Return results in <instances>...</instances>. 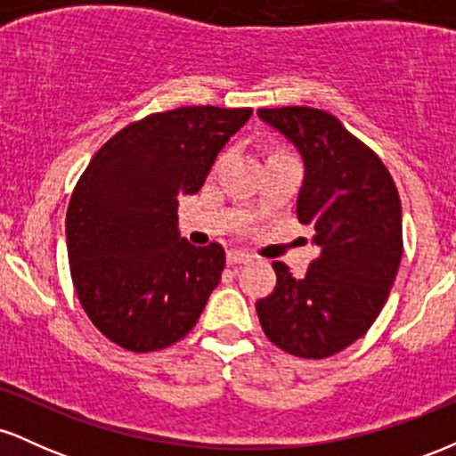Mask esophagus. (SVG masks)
I'll return each mask as SVG.
<instances>
[{
  "instance_id": "obj_1",
  "label": "esophagus",
  "mask_w": 456,
  "mask_h": 456,
  "mask_svg": "<svg viewBox=\"0 0 456 456\" xmlns=\"http://www.w3.org/2000/svg\"><path fill=\"white\" fill-rule=\"evenodd\" d=\"M248 261H250V255L244 253V250H238V248L227 250V264H229V265L248 264Z\"/></svg>"
}]
</instances>
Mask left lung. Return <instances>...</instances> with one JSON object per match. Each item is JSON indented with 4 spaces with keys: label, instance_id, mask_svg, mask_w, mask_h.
I'll return each mask as SVG.
<instances>
[{
    "label": "left lung",
    "instance_id": "obj_1",
    "mask_svg": "<svg viewBox=\"0 0 456 456\" xmlns=\"http://www.w3.org/2000/svg\"><path fill=\"white\" fill-rule=\"evenodd\" d=\"M305 159L297 221L315 229L319 257L302 279L274 261L276 287L257 302L265 337L282 352L322 360L349 347L388 300L403 257L401 199L390 171L332 113L259 109Z\"/></svg>",
    "mask_w": 456,
    "mask_h": 456
}]
</instances>
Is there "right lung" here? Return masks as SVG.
Returning a JSON list of instances; mask_svg holds the SVG:
<instances>
[{
  "mask_svg": "<svg viewBox=\"0 0 456 456\" xmlns=\"http://www.w3.org/2000/svg\"><path fill=\"white\" fill-rule=\"evenodd\" d=\"M253 109L180 107L113 134L78 177L66 214L83 311L134 354L184 338L224 268V248L177 232V195H195Z\"/></svg>",
  "mask_w": 456,
  "mask_h": 456,
  "instance_id": "right-lung-1",
  "label": "right lung"
}]
</instances>
